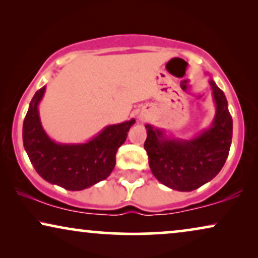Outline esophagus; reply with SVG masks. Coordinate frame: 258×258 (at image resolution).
I'll return each mask as SVG.
<instances>
[{"instance_id":"obj_1","label":"esophagus","mask_w":258,"mask_h":258,"mask_svg":"<svg viewBox=\"0 0 258 258\" xmlns=\"http://www.w3.org/2000/svg\"><path fill=\"white\" fill-rule=\"evenodd\" d=\"M147 118V115H144V114H141L140 116H139V119L140 121H144V119Z\"/></svg>"}]
</instances>
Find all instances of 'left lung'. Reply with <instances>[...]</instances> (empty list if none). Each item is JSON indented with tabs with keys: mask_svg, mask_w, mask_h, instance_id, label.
<instances>
[{
	"mask_svg": "<svg viewBox=\"0 0 258 258\" xmlns=\"http://www.w3.org/2000/svg\"><path fill=\"white\" fill-rule=\"evenodd\" d=\"M216 114L210 128L190 140L172 139L163 129L146 124L144 149L149 167L162 184L178 191H191L211 181L227 161L232 139V118L225 95L209 80Z\"/></svg>",
	"mask_w": 258,
	"mask_h": 258,
	"instance_id": "8db88e82",
	"label": "left lung"
}]
</instances>
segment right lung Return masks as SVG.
<instances>
[{
    "instance_id": "right-lung-1",
    "label": "right lung",
    "mask_w": 258,
    "mask_h": 258,
    "mask_svg": "<svg viewBox=\"0 0 258 258\" xmlns=\"http://www.w3.org/2000/svg\"><path fill=\"white\" fill-rule=\"evenodd\" d=\"M45 86L35 93L23 122V146L35 170L45 181L79 191L103 181L114 170L117 149L135 119L105 126L86 143H57L41 124L38 104Z\"/></svg>"
}]
</instances>
